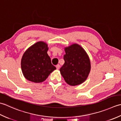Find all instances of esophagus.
Instances as JSON below:
<instances>
[{"label": "esophagus", "mask_w": 121, "mask_h": 121, "mask_svg": "<svg viewBox=\"0 0 121 121\" xmlns=\"http://www.w3.org/2000/svg\"><path fill=\"white\" fill-rule=\"evenodd\" d=\"M56 68H57V69H59L60 68V65H59V64H57V65L56 66Z\"/></svg>", "instance_id": "esophagus-1"}]
</instances>
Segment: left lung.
<instances>
[{
  "instance_id": "left-lung-1",
  "label": "left lung",
  "mask_w": 121,
  "mask_h": 121,
  "mask_svg": "<svg viewBox=\"0 0 121 121\" xmlns=\"http://www.w3.org/2000/svg\"><path fill=\"white\" fill-rule=\"evenodd\" d=\"M65 51V63L60 69L61 75L68 85H80L87 79L90 73L89 57L84 49L77 44L66 47Z\"/></svg>"
}]
</instances>
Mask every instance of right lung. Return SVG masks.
Instances as JSON below:
<instances>
[{"label": "right lung", "instance_id": "obj_1", "mask_svg": "<svg viewBox=\"0 0 121 121\" xmlns=\"http://www.w3.org/2000/svg\"><path fill=\"white\" fill-rule=\"evenodd\" d=\"M48 44L38 42L30 47L22 56L21 66L23 76L27 80L35 83L45 81L56 69L52 64L48 53Z\"/></svg>", "mask_w": 121, "mask_h": 121}]
</instances>
